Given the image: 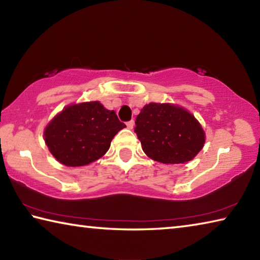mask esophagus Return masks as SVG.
Instances as JSON below:
<instances>
[{"mask_svg":"<svg viewBox=\"0 0 260 260\" xmlns=\"http://www.w3.org/2000/svg\"><path fill=\"white\" fill-rule=\"evenodd\" d=\"M127 127H128L129 129H133V127H134V120H129V121H127Z\"/></svg>","mask_w":260,"mask_h":260,"instance_id":"obj_1","label":"esophagus"}]
</instances>
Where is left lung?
<instances>
[{
  "label": "left lung",
  "instance_id": "8db88e82",
  "mask_svg": "<svg viewBox=\"0 0 260 260\" xmlns=\"http://www.w3.org/2000/svg\"><path fill=\"white\" fill-rule=\"evenodd\" d=\"M134 132L143 151L164 164L191 160L205 141L204 131L195 117L172 104H147L136 117Z\"/></svg>",
  "mask_w": 260,
  "mask_h": 260
}]
</instances>
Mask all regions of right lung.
<instances>
[{"instance_id":"add662e5","label":"right lung","mask_w":260,"mask_h":260,"mask_svg":"<svg viewBox=\"0 0 260 260\" xmlns=\"http://www.w3.org/2000/svg\"><path fill=\"white\" fill-rule=\"evenodd\" d=\"M126 127L114 111L100 102L65 108L46 127L45 141L57 160L67 166H83L109 150L118 132Z\"/></svg>"}]
</instances>
